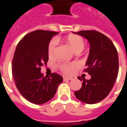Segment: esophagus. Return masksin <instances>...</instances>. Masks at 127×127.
Listing matches in <instances>:
<instances>
[{"label": "esophagus", "instance_id": "esophagus-1", "mask_svg": "<svg viewBox=\"0 0 127 127\" xmlns=\"http://www.w3.org/2000/svg\"><path fill=\"white\" fill-rule=\"evenodd\" d=\"M63 79H64V81H71V78H68V77H66V76H64V78H63Z\"/></svg>", "mask_w": 127, "mask_h": 127}]
</instances>
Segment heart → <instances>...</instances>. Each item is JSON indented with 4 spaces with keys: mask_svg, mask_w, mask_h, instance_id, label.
Wrapping results in <instances>:
<instances>
[{
    "mask_svg": "<svg viewBox=\"0 0 127 127\" xmlns=\"http://www.w3.org/2000/svg\"><path fill=\"white\" fill-rule=\"evenodd\" d=\"M62 42L68 44L71 49L76 54H78L84 49L85 41L83 37L76 34H68L62 38ZM56 51V41L51 39L47 46V54L49 59H54ZM56 68L66 75H72L79 68V65L76 62L71 63H60L56 65Z\"/></svg>",
    "mask_w": 127,
    "mask_h": 127,
    "instance_id": "b5f03b06",
    "label": "heart"
}]
</instances>
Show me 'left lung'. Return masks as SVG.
<instances>
[{"instance_id":"left-lung-1","label":"left lung","mask_w":127,"mask_h":127,"mask_svg":"<svg viewBox=\"0 0 127 127\" xmlns=\"http://www.w3.org/2000/svg\"><path fill=\"white\" fill-rule=\"evenodd\" d=\"M75 33L86 38L90 43L84 71L91 78H83L81 88L74 94L85 103L95 104L105 99L114 86L119 71L117 51L110 39L97 31L82 30ZM78 78L82 81L81 77Z\"/></svg>"}]
</instances>
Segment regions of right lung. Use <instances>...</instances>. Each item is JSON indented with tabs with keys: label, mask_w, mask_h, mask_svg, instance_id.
I'll return each instance as SVG.
<instances>
[{
	"label": "right lung",
	"mask_w": 127,
	"mask_h": 127,
	"mask_svg": "<svg viewBox=\"0 0 127 127\" xmlns=\"http://www.w3.org/2000/svg\"><path fill=\"white\" fill-rule=\"evenodd\" d=\"M57 33L42 30L30 32L19 42L14 54L12 73L15 85L20 94L34 104L42 105L52 99L63 81L58 73L44 76L40 72L49 60L48 44Z\"/></svg>",
	"instance_id": "right-lung-1"
}]
</instances>
